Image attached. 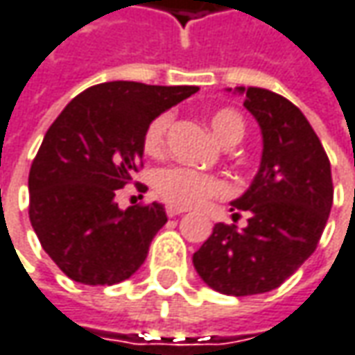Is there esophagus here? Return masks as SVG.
Returning <instances> with one entry per match:
<instances>
[{
    "label": "esophagus",
    "instance_id": "1",
    "mask_svg": "<svg viewBox=\"0 0 355 355\" xmlns=\"http://www.w3.org/2000/svg\"><path fill=\"white\" fill-rule=\"evenodd\" d=\"M182 212H184L182 208L166 207V216H171V218H173V216H178V214H182Z\"/></svg>",
    "mask_w": 355,
    "mask_h": 355
}]
</instances>
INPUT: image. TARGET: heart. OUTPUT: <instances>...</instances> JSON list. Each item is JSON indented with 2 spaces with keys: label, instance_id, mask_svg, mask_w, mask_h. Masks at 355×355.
Listing matches in <instances>:
<instances>
[{
  "label": "heart",
  "instance_id": "obj_1",
  "mask_svg": "<svg viewBox=\"0 0 355 355\" xmlns=\"http://www.w3.org/2000/svg\"><path fill=\"white\" fill-rule=\"evenodd\" d=\"M171 123H173L171 111H164L148 123L147 131L143 135L145 153L148 155L161 153L166 143V132L171 129ZM210 127L224 145L239 143L244 135V121L232 109L214 111L210 115ZM153 189L161 200L177 208L196 207V205H202L207 198L223 196L228 193V184L220 177L198 171L193 166H184V164H171V166L159 168L153 175Z\"/></svg>",
  "mask_w": 355,
  "mask_h": 355
}]
</instances>
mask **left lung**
I'll return each mask as SVG.
<instances>
[{
	"label": "left lung",
	"instance_id": "1",
	"mask_svg": "<svg viewBox=\"0 0 355 355\" xmlns=\"http://www.w3.org/2000/svg\"><path fill=\"white\" fill-rule=\"evenodd\" d=\"M240 91L264 137L254 182L230 208L234 220L248 212V224H214L193 264L216 292L252 296L278 288L316 250L334 184L330 159L300 109L268 89Z\"/></svg>",
	"mask_w": 355,
	"mask_h": 355
}]
</instances>
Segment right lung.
Segmentation results:
<instances>
[{"label":"right lung","instance_id":"obj_1","mask_svg":"<svg viewBox=\"0 0 355 355\" xmlns=\"http://www.w3.org/2000/svg\"><path fill=\"white\" fill-rule=\"evenodd\" d=\"M196 91L101 83L77 95L45 132L29 171V220L43 250L71 280L111 286L145 262L150 240L166 223L164 208L141 202L121 210L115 194L143 168L148 123Z\"/></svg>","mask_w":355,"mask_h":355}]
</instances>
